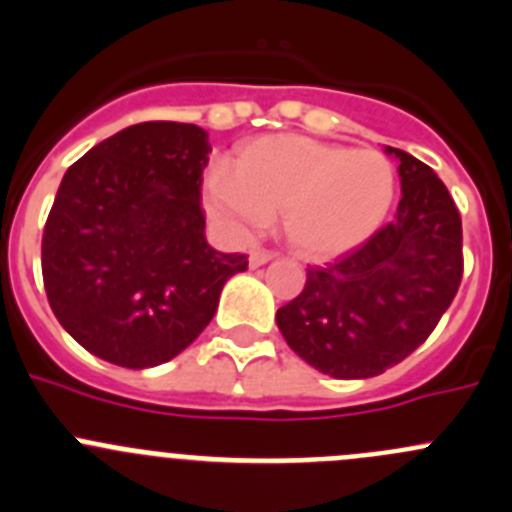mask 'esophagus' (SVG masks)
Instances as JSON below:
<instances>
[{
  "mask_svg": "<svg viewBox=\"0 0 512 512\" xmlns=\"http://www.w3.org/2000/svg\"><path fill=\"white\" fill-rule=\"evenodd\" d=\"M277 252L272 250H265V247H255V250L250 252V267H260V265H267L270 260H275Z\"/></svg>",
  "mask_w": 512,
  "mask_h": 512,
  "instance_id": "1",
  "label": "esophagus"
}]
</instances>
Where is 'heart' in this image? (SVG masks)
Masks as SVG:
<instances>
[{
  "mask_svg": "<svg viewBox=\"0 0 512 512\" xmlns=\"http://www.w3.org/2000/svg\"><path fill=\"white\" fill-rule=\"evenodd\" d=\"M395 195V170L377 150L305 135L245 142L230 177L205 180L207 210L232 230L250 232L282 215L287 242L307 260L355 250L380 227Z\"/></svg>",
  "mask_w": 512,
  "mask_h": 512,
  "instance_id": "b5f03b06",
  "label": "heart"
}]
</instances>
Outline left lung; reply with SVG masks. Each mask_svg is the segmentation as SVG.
I'll use <instances>...</instances> for the list:
<instances>
[{"label":"left lung","mask_w":512,"mask_h":512,"mask_svg":"<svg viewBox=\"0 0 512 512\" xmlns=\"http://www.w3.org/2000/svg\"><path fill=\"white\" fill-rule=\"evenodd\" d=\"M400 160L393 222L327 267H307L300 295L277 310L287 345L340 380L375 377L418 350L463 280V222L425 162Z\"/></svg>","instance_id":"obj_1"}]
</instances>
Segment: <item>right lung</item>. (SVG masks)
<instances>
[{"label": "right lung", "instance_id": "right-lung-1", "mask_svg": "<svg viewBox=\"0 0 512 512\" xmlns=\"http://www.w3.org/2000/svg\"><path fill=\"white\" fill-rule=\"evenodd\" d=\"M207 132L142 122L74 162L42 235V277L59 325L92 355L130 370L162 365L215 317L242 252L205 240Z\"/></svg>", "mask_w": 512, "mask_h": 512}]
</instances>
